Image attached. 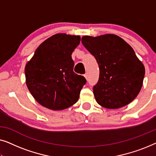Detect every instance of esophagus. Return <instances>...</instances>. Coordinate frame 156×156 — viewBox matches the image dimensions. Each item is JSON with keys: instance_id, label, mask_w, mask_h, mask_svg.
<instances>
[{"instance_id": "34e87169", "label": "esophagus", "mask_w": 156, "mask_h": 156, "mask_svg": "<svg viewBox=\"0 0 156 156\" xmlns=\"http://www.w3.org/2000/svg\"><path fill=\"white\" fill-rule=\"evenodd\" d=\"M84 76V77H85V78H86V79H87V74H85Z\"/></svg>"}]
</instances>
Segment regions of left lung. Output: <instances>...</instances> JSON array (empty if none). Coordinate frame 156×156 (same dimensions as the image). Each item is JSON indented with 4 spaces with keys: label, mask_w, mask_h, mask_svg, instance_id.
<instances>
[{
    "label": "left lung",
    "mask_w": 156,
    "mask_h": 156,
    "mask_svg": "<svg viewBox=\"0 0 156 156\" xmlns=\"http://www.w3.org/2000/svg\"><path fill=\"white\" fill-rule=\"evenodd\" d=\"M82 43L99 67V80L93 87L97 103L107 108L131 103L140 92L145 75L144 66L133 48L112 34L84 36Z\"/></svg>",
    "instance_id": "obj_1"
}]
</instances>
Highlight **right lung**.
<instances>
[{
  "mask_svg": "<svg viewBox=\"0 0 156 156\" xmlns=\"http://www.w3.org/2000/svg\"><path fill=\"white\" fill-rule=\"evenodd\" d=\"M80 37L60 33L44 41L25 68L26 84L38 103L52 110H62L78 101L86 84L74 73L72 54Z\"/></svg>",
  "mask_w": 156,
  "mask_h": 156,
  "instance_id": "obj_1",
  "label": "right lung"
}]
</instances>
